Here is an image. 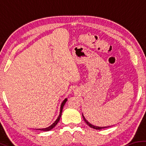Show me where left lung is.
I'll list each match as a JSON object with an SVG mask.
<instances>
[{
    "label": "left lung",
    "instance_id": "obj_1",
    "mask_svg": "<svg viewBox=\"0 0 146 146\" xmlns=\"http://www.w3.org/2000/svg\"><path fill=\"white\" fill-rule=\"evenodd\" d=\"M82 117H83V118H84V120L86 122V123H87V124L89 125V126H90V127H91V128H93V129H104V128H106V127H110V126H104V127H100V126H96V125H93V124H91V123H90V122H88V121L85 118V117H84V116L83 115V114H82Z\"/></svg>",
    "mask_w": 146,
    "mask_h": 146
}]
</instances>
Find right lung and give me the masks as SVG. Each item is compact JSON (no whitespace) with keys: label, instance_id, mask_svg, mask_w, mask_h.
<instances>
[{"label":"right lung","instance_id":"1","mask_svg":"<svg viewBox=\"0 0 146 146\" xmlns=\"http://www.w3.org/2000/svg\"><path fill=\"white\" fill-rule=\"evenodd\" d=\"M67 100H68L67 98H66L65 99H64V100L62 101V102L61 105H60V113H59V115H58V117H57V118H56V120L55 121V122H54L52 123V124H51V125H49V127H46V128H40V129H38V130H40V131H50V130L52 129L53 127H55V125H56V124H57V123L59 122V120H60V117H61V115H62V112L63 107H64V106L65 105L66 102H67Z\"/></svg>","mask_w":146,"mask_h":146}]
</instances>
